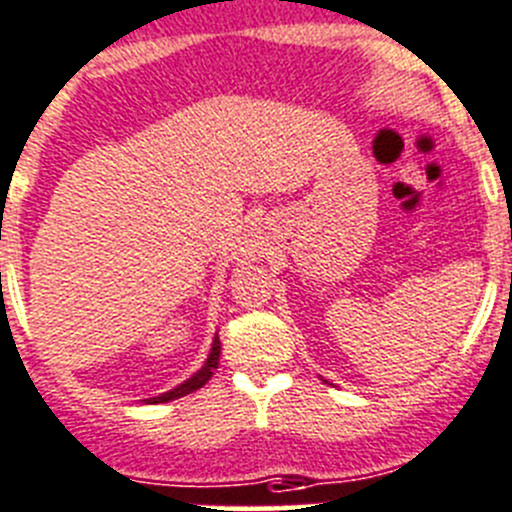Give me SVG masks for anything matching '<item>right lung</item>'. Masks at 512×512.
I'll use <instances>...</instances> for the list:
<instances>
[{"instance_id": "obj_1", "label": "right lung", "mask_w": 512, "mask_h": 512, "mask_svg": "<svg viewBox=\"0 0 512 512\" xmlns=\"http://www.w3.org/2000/svg\"><path fill=\"white\" fill-rule=\"evenodd\" d=\"M219 352H222V344H219V336H216L214 344H211V354H209V359H206V365L201 367V370L196 372V375L188 377V380L183 382V385H178L176 390H170V393L158 395V398H153V400H150V403H168V400L183 398V395L193 393V390L204 388L206 382L211 380V375H214L216 365H219Z\"/></svg>"}]
</instances>
